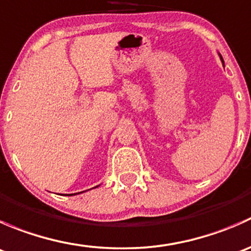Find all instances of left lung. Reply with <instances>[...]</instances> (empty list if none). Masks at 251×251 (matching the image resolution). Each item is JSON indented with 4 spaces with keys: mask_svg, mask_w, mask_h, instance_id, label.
<instances>
[{
    "mask_svg": "<svg viewBox=\"0 0 251 251\" xmlns=\"http://www.w3.org/2000/svg\"><path fill=\"white\" fill-rule=\"evenodd\" d=\"M220 57H221V55H220ZM221 60H222V63H224V59H222V57H221Z\"/></svg>",
    "mask_w": 251,
    "mask_h": 251,
    "instance_id": "1",
    "label": "left lung"
}]
</instances>
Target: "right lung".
Here are the masks:
<instances>
[{
    "instance_id": "obj_1",
    "label": "right lung",
    "mask_w": 251,
    "mask_h": 251,
    "mask_svg": "<svg viewBox=\"0 0 251 251\" xmlns=\"http://www.w3.org/2000/svg\"><path fill=\"white\" fill-rule=\"evenodd\" d=\"M80 193H82V192H80ZM74 194H75V193H74ZM76 194H77V193H76ZM70 196H73V194H70Z\"/></svg>"
}]
</instances>
